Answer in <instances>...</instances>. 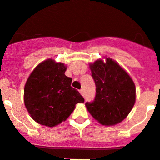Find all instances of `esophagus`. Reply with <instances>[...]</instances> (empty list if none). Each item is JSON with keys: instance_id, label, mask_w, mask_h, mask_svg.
Returning a JSON list of instances; mask_svg holds the SVG:
<instances>
[{"instance_id": "1", "label": "esophagus", "mask_w": 160, "mask_h": 160, "mask_svg": "<svg viewBox=\"0 0 160 160\" xmlns=\"http://www.w3.org/2000/svg\"><path fill=\"white\" fill-rule=\"evenodd\" d=\"M79 92L81 93V95H82V96H84V91H83V89H80V90H79Z\"/></svg>"}]
</instances>
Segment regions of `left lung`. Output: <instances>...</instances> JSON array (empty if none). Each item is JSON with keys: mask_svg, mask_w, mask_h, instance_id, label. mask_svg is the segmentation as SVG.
Segmentation results:
<instances>
[{"mask_svg": "<svg viewBox=\"0 0 160 160\" xmlns=\"http://www.w3.org/2000/svg\"><path fill=\"white\" fill-rule=\"evenodd\" d=\"M96 83V97L85 103L95 120L105 126H113L124 121L133 108L136 89L128 72L114 60L106 58L89 64Z\"/></svg>", "mask_w": 160, "mask_h": 160, "instance_id": "1", "label": "left lung"}]
</instances>
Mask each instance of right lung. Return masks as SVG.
Returning <instances> with one entry per match:
<instances>
[{
	"instance_id": "obj_1",
	"label": "right lung",
	"mask_w": 160,
	"mask_h": 160,
	"mask_svg": "<svg viewBox=\"0 0 160 160\" xmlns=\"http://www.w3.org/2000/svg\"><path fill=\"white\" fill-rule=\"evenodd\" d=\"M64 64L47 59L32 72L24 88V102L31 118L38 124L53 128L65 121L84 98L72 88L65 75Z\"/></svg>"
}]
</instances>
